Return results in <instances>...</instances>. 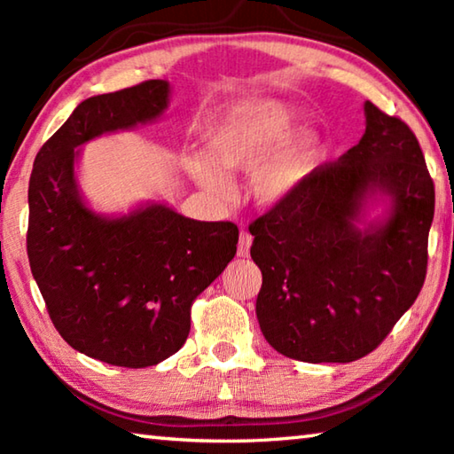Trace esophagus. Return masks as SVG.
Instances as JSON below:
<instances>
[{"label": "esophagus", "mask_w": 454, "mask_h": 454, "mask_svg": "<svg viewBox=\"0 0 454 454\" xmlns=\"http://www.w3.org/2000/svg\"><path fill=\"white\" fill-rule=\"evenodd\" d=\"M250 246H252V234L248 230H242L240 238H238V256L246 258L250 254Z\"/></svg>", "instance_id": "esophagus-1"}]
</instances>
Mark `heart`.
Segmentation results:
<instances>
[{
    "instance_id": "b5f03b06",
    "label": "heart",
    "mask_w": 454,
    "mask_h": 454,
    "mask_svg": "<svg viewBox=\"0 0 454 454\" xmlns=\"http://www.w3.org/2000/svg\"><path fill=\"white\" fill-rule=\"evenodd\" d=\"M294 116L276 99L234 106L208 134V158L192 156L188 174L200 188L220 200L232 196L225 172H248L250 192L262 208L286 202L309 178L322 153L314 129L290 134Z\"/></svg>"
}]
</instances>
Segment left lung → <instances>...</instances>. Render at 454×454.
Wrapping results in <instances>:
<instances>
[{
	"instance_id": "8db88e82",
	"label": "left lung",
	"mask_w": 454,
	"mask_h": 454,
	"mask_svg": "<svg viewBox=\"0 0 454 454\" xmlns=\"http://www.w3.org/2000/svg\"><path fill=\"white\" fill-rule=\"evenodd\" d=\"M364 116L356 145L314 168L286 202L250 224V256L262 272L260 330L274 350L302 363L366 356L425 284L433 178L401 118L372 102ZM374 195L389 196L387 218L358 229Z\"/></svg>"
}]
</instances>
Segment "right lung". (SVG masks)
<instances>
[{
  "label": "right lung",
  "instance_id": "1",
  "mask_svg": "<svg viewBox=\"0 0 454 454\" xmlns=\"http://www.w3.org/2000/svg\"><path fill=\"white\" fill-rule=\"evenodd\" d=\"M170 83L83 99L37 152L27 202V258L50 318L72 348L126 368L162 363L186 342L190 309L236 254L232 222H200L166 204L110 218L75 182L80 145L164 114Z\"/></svg>",
  "mask_w": 454,
  "mask_h": 454
}]
</instances>
